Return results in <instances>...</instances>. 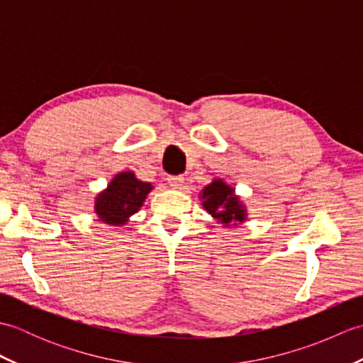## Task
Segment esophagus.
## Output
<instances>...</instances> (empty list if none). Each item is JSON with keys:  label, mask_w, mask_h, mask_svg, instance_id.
Returning <instances> with one entry per match:
<instances>
[{"label": "esophagus", "mask_w": 363, "mask_h": 363, "mask_svg": "<svg viewBox=\"0 0 363 363\" xmlns=\"http://www.w3.org/2000/svg\"><path fill=\"white\" fill-rule=\"evenodd\" d=\"M168 184L172 189H182L184 177L182 176H168Z\"/></svg>", "instance_id": "esophagus-1"}]
</instances>
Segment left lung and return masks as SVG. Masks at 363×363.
I'll use <instances>...</instances> for the list:
<instances>
[{"label": "left lung", "instance_id": "1", "mask_svg": "<svg viewBox=\"0 0 363 363\" xmlns=\"http://www.w3.org/2000/svg\"><path fill=\"white\" fill-rule=\"evenodd\" d=\"M199 199L207 213L221 223L225 228L242 225L246 221V207L240 201V196L235 195V189L217 177L201 190Z\"/></svg>", "mask_w": 363, "mask_h": 363}]
</instances>
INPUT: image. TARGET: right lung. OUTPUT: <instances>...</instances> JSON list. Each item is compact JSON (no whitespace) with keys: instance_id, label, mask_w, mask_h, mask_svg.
<instances>
[{"instance_id":"1","label":"right lung","mask_w":363,"mask_h":363,"mask_svg":"<svg viewBox=\"0 0 363 363\" xmlns=\"http://www.w3.org/2000/svg\"><path fill=\"white\" fill-rule=\"evenodd\" d=\"M152 189L151 182L137 179L133 172H121L115 174L107 187L96 195L95 213L106 225H126L128 220L140 211Z\"/></svg>"}]
</instances>
